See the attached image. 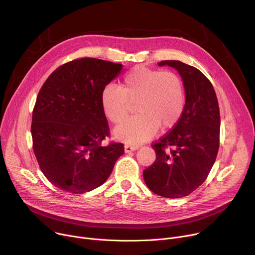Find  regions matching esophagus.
<instances>
[{"instance_id": "34e87169", "label": "esophagus", "mask_w": 255, "mask_h": 255, "mask_svg": "<svg viewBox=\"0 0 255 255\" xmlns=\"http://www.w3.org/2000/svg\"><path fill=\"white\" fill-rule=\"evenodd\" d=\"M138 148H139L138 145H130V144H125V146H124V150H125V152H126V153H128V152H131V151H135V150H137Z\"/></svg>"}]
</instances>
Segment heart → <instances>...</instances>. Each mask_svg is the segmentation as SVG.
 I'll use <instances>...</instances> for the list:
<instances>
[{
	"label": "heart",
	"mask_w": 255,
	"mask_h": 255,
	"mask_svg": "<svg viewBox=\"0 0 255 255\" xmlns=\"http://www.w3.org/2000/svg\"><path fill=\"white\" fill-rule=\"evenodd\" d=\"M137 113L114 129V136L131 144L146 141L161 130L172 128L183 115L186 96L178 76L146 66H136L123 78L120 87L106 86L101 93V107L109 121L121 123L130 103Z\"/></svg>",
	"instance_id": "1"
}]
</instances>
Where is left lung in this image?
I'll use <instances>...</instances> for the list:
<instances>
[{
    "mask_svg": "<svg viewBox=\"0 0 255 255\" xmlns=\"http://www.w3.org/2000/svg\"><path fill=\"white\" fill-rule=\"evenodd\" d=\"M183 80V115L159 142L152 145L156 160L143 171L145 184L165 198L190 195L206 180L219 149L220 112L215 90L202 72L178 60H164Z\"/></svg>",
    "mask_w": 255,
    "mask_h": 255,
    "instance_id": "8db88e82",
    "label": "left lung"
}]
</instances>
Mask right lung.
<instances>
[{"label":"right lung","instance_id":"obj_1","mask_svg":"<svg viewBox=\"0 0 255 255\" xmlns=\"http://www.w3.org/2000/svg\"><path fill=\"white\" fill-rule=\"evenodd\" d=\"M122 68L120 63L80 58L56 68L42 86L32 114L33 150L56 188L72 194L97 189L124 153L122 143L101 144L109 135L101 93Z\"/></svg>","mask_w":255,"mask_h":255}]
</instances>
